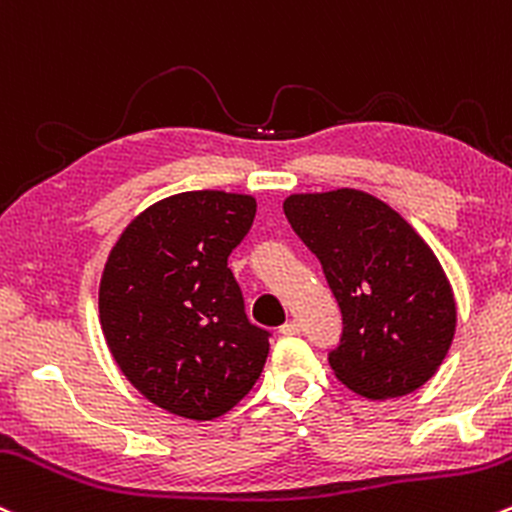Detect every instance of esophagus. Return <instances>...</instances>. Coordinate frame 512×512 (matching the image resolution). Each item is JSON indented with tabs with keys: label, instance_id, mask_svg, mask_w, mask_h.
<instances>
[{
	"label": "esophagus",
	"instance_id": "34e87169",
	"mask_svg": "<svg viewBox=\"0 0 512 512\" xmlns=\"http://www.w3.org/2000/svg\"><path fill=\"white\" fill-rule=\"evenodd\" d=\"M282 335H299L301 333V323L299 320H286V323L279 328Z\"/></svg>",
	"mask_w": 512,
	"mask_h": 512
}]
</instances>
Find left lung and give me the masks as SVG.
I'll return each mask as SVG.
<instances>
[{
  "mask_svg": "<svg viewBox=\"0 0 512 512\" xmlns=\"http://www.w3.org/2000/svg\"><path fill=\"white\" fill-rule=\"evenodd\" d=\"M286 221L318 257L342 313L328 362L367 398L406 396L440 369L457 303L442 265L401 213L357 189L291 194Z\"/></svg>",
  "mask_w": 512,
  "mask_h": 512,
  "instance_id": "8db88e82",
  "label": "left lung"
}]
</instances>
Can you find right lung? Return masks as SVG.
I'll use <instances>...</instances> for the list:
<instances>
[{"mask_svg": "<svg viewBox=\"0 0 512 512\" xmlns=\"http://www.w3.org/2000/svg\"><path fill=\"white\" fill-rule=\"evenodd\" d=\"M255 211L247 194H174L128 223L101 274L111 357L150 403L182 418L228 413L267 362L269 333L247 320L228 269Z\"/></svg>", "mask_w": 512, "mask_h": 512, "instance_id": "right-lung-1", "label": "right lung"}]
</instances>
